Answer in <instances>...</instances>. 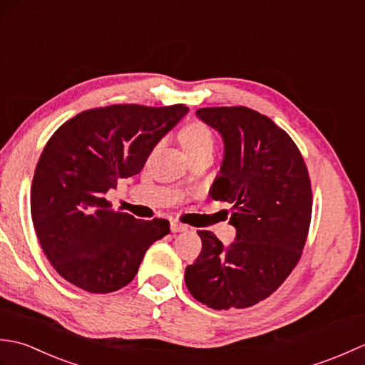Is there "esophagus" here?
Masks as SVG:
<instances>
[{
    "label": "esophagus",
    "mask_w": 365,
    "mask_h": 365,
    "mask_svg": "<svg viewBox=\"0 0 365 365\" xmlns=\"http://www.w3.org/2000/svg\"><path fill=\"white\" fill-rule=\"evenodd\" d=\"M188 227L185 226V224H182V222H178V221H173L170 222V230L174 232V234H177V232H183V230H187Z\"/></svg>",
    "instance_id": "1"
}]
</instances>
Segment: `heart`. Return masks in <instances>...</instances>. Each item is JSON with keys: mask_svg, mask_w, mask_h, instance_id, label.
I'll return each instance as SVG.
<instances>
[{"mask_svg": "<svg viewBox=\"0 0 365 365\" xmlns=\"http://www.w3.org/2000/svg\"><path fill=\"white\" fill-rule=\"evenodd\" d=\"M180 143L191 158L200 153H212L215 149V135L207 123L192 120L180 131Z\"/></svg>", "mask_w": 365, "mask_h": 365, "instance_id": "heart-1", "label": "heart"}]
</instances>
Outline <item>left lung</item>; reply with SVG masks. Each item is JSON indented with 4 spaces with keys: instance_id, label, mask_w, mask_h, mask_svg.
<instances>
[{
    "instance_id": "1",
    "label": "left lung",
    "mask_w": 365,
    "mask_h": 365,
    "mask_svg": "<svg viewBox=\"0 0 365 365\" xmlns=\"http://www.w3.org/2000/svg\"><path fill=\"white\" fill-rule=\"evenodd\" d=\"M224 139L221 175L210 195L232 204L237 238L224 247L197 230L202 251L185 269V284L202 304L227 311L268 298L297 267L312 216V187L293 139L267 115L246 106L196 111Z\"/></svg>"
}]
</instances>
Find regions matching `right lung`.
Returning <instances> with one entry per match:
<instances>
[{"label":"right lung","instance_id":"right-lung-1","mask_svg":"<svg viewBox=\"0 0 365 365\" xmlns=\"http://www.w3.org/2000/svg\"><path fill=\"white\" fill-rule=\"evenodd\" d=\"M188 113L183 103L110 105L64 122L45 144L31 185V218L42 250L67 282L110 293L133 281L169 221L114 212L106 191L136 175L160 139Z\"/></svg>","mask_w":365,"mask_h":365}]
</instances>
